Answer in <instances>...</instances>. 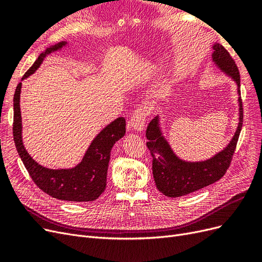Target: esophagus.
<instances>
[{
    "mask_svg": "<svg viewBox=\"0 0 262 262\" xmlns=\"http://www.w3.org/2000/svg\"><path fill=\"white\" fill-rule=\"evenodd\" d=\"M148 109L145 106L138 107L131 116V125L136 131H142L144 129L145 119L147 117Z\"/></svg>",
    "mask_w": 262,
    "mask_h": 262,
    "instance_id": "34e87169",
    "label": "esophagus"
}]
</instances>
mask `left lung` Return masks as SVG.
<instances>
[{"instance_id": "8db88e82", "label": "left lung", "mask_w": 262, "mask_h": 262, "mask_svg": "<svg viewBox=\"0 0 262 262\" xmlns=\"http://www.w3.org/2000/svg\"><path fill=\"white\" fill-rule=\"evenodd\" d=\"M212 59L215 64L231 76L238 86L241 94V75L238 68L231 54L220 43L213 46ZM239 102V122L232 141L220 153L204 162H186L180 160L172 152L168 142L163 137L160 128V119L155 117L147 125L146 145L153 157L152 169L155 185L160 191L169 198H177L200 190L220 180L225 175L233 160L237 141L243 126V104Z\"/></svg>"}]
</instances>
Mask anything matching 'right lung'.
Returning <instances> with one entry per match:
<instances>
[{
  "label": "right lung",
  "mask_w": 262,
  "mask_h": 262,
  "mask_svg": "<svg viewBox=\"0 0 262 262\" xmlns=\"http://www.w3.org/2000/svg\"><path fill=\"white\" fill-rule=\"evenodd\" d=\"M67 42L62 41L47 49L39 55L31 68L21 80L33 74L41 64L45 57L53 51L61 49ZM20 89L21 83L16 87L14 94V122L13 137L15 146L25 165L31 179L37 187L52 198L64 201L90 202L96 200L105 191L107 170L110 160V152L114 144L125 133V119L117 118L102 129L93 140L82 162L70 169H49L35 162L24 147L21 140V116H20Z\"/></svg>",
  "instance_id": "obj_1"
}]
</instances>
